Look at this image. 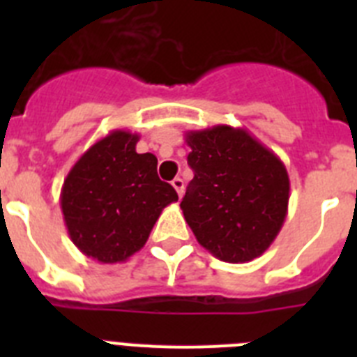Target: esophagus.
Wrapping results in <instances>:
<instances>
[{
    "instance_id": "34e87169",
    "label": "esophagus",
    "mask_w": 357,
    "mask_h": 357,
    "mask_svg": "<svg viewBox=\"0 0 357 357\" xmlns=\"http://www.w3.org/2000/svg\"><path fill=\"white\" fill-rule=\"evenodd\" d=\"M172 185L175 188V191L178 193V197H182L184 195V181H182L181 176H175L172 181Z\"/></svg>"
}]
</instances>
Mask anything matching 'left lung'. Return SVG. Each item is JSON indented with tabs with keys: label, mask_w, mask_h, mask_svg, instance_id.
I'll return each mask as SVG.
<instances>
[{
	"label": "left lung",
	"mask_w": 357,
	"mask_h": 357,
	"mask_svg": "<svg viewBox=\"0 0 357 357\" xmlns=\"http://www.w3.org/2000/svg\"><path fill=\"white\" fill-rule=\"evenodd\" d=\"M185 143L195 176L181 209L197 241L227 263L263 255L288 214L282 160L247 128L229 125L188 132Z\"/></svg>",
	"instance_id": "left-lung-1"
}]
</instances>
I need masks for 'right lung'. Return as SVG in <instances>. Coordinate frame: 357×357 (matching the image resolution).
Returning a JSON list of instances; mask_svg holds the SVG:
<instances>
[{
  "instance_id": "right-lung-1",
  "label": "right lung",
  "mask_w": 357,
  "mask_h": 357,
  "mask_svg": "<svg viewBox=\"0 0 357 357\" xmlns=\"http://www.w3.org/2000/svg\"><path fill=\"white\" fill-rule=\"evenodd\" d=\"M137 141V134L112 130L64 178L61 207L68 234L98 263H123L139 252L164 207L178 200L157 176V157L135 151Z\"/></svg>"
}]
</instances>
